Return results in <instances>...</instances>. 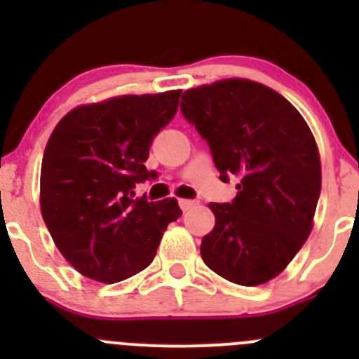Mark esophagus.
Returning <instances> with one entry per match:
<instances>
[{
  "label": "esophagus",
  "mask_w": 359,
  "mask_h": 359,
  "mask_svg": "<svg viewBox=\"0 0 359 359\" xmlns=\"http://www.w3.org/2000/svg\"><path fill=\"white\" fill-rule=\"evenodd\" d=\"M179 205L184 212H187V210H191L193 206H196L198 201L196 200H186V198H182V200H179Z\"/></svg>",
  "instance_id": "obj_1"
}]
</instances>
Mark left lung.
Wrapping results in <instances>:
<instances>
[{"label":"left lung","mask_w":359,"mask_h":359,"mask_svg":"<svg viewBox=\"0 0 359 359\" xmlns=\"http://www.w3.org/2000/svg\"><path fill=\"white\" fill-rule=\"evenodd\" d=\"M180 111L208 144L220 180H240L233 201L208 205L215 227L201 241L203 262L243 287L273 280L309 238L320 200L309 126L285 97L248 79L187 90Z\"/></svg>","instance_id":"obj_1"}]
</instances>
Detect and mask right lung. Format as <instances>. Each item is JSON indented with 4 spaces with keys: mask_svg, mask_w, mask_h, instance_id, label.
<instances>
[{
    "mask_svg": "<svg viewBox=\"0 0 359 359\" xmlns=\"http://www.w3.org/2000/svg\"><path fill=\"white\" fill-rule=\"evenodd\" d=\"M180 90L123 95L72 109L55 126L41 163V215L66 260L100 283L153 262L163 231L182 215L175 198H135L156 179L149 147L179 107Z\"/></svg>",
    "mask_w": 359,
    "mask_h": 359,
    "instance_id": "1",
    "label": "right lung"
}]
</instances>
